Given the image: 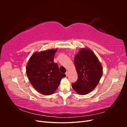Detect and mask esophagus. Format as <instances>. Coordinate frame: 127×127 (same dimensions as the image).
Listing matches in <instances>:
<instances>
[{
    "mask_svg": "<svg viewBox=\"0 0 127 127\" xmlns=\"http://www.w3.org/2000/svg\"><path fill=\"white\" fill-rule=\"evenodd\" d=\"M68 75H69V72H68V71H67V72H66V76L67 77V76H68Z\"/></svg>",
    "mask_w": 127,
    "mask_h": 127,
    "instance_id": "1",
    "label": "esophagus"
}]
</instances>
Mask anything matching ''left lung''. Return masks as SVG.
<instances>
[{"instance_id":"left-lung-1","label":"left lung","mask_w":127,"mask_h":127,"mask_svg":"<svg viewBox=\"0 0 127 127\" xmlns=\"http://www.w3.org/2000/svg\"><path fill=\"white\" fill-rule=\"evenodd\" d=\"M74 63L78 79L72 84V87L80 95L90 93L101 79L103 74L102 64L93 51L87 47L79 50L75 56Z\"/></svg>"}]
</instances>
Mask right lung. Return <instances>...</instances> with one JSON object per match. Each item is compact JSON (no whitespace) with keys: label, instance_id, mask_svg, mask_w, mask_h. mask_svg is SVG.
I'll return each instance as SVG.
<instances>
[{"label":"right lung","instance_id":"obj_1","mask_svg":"<svg viewBox=\"0 0 127 127\" xmlns=\"http://www.w3.org/2000/svg\"><path fill=\"white\" fill-rule=\"evenodd\" d=\"M58 48L35 52L26 64L27 76L33 87L40 93L52 94L58 87L65 74L59 71V67L53 63Z\"/></svg>","mask_w":127,"mask_h":127}]
</instances>
